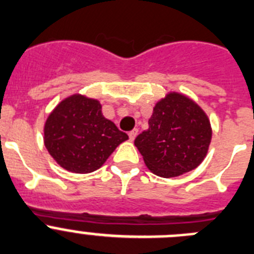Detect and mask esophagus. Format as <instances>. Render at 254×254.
I'll list each match as a JSON object with an SVG mask.
<instances>
[{
  "mask_svg": "<svg viewBox=\"0 0 254 254\" xmlns=\"http://www.w3.org/2000/svg\"><path fill=\"white\" fill-rule=\"evenodd\" d=\"M136 135H138V129H132L131 131H129V138L130 140H134L135 138H136Z\"/></svg>",
  "mask_w": 254,
  "mask_h": 254,
  "instance_id": "34e87169",
  "label": "esophagus"
}]
</instances>
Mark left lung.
<instances>
[{
  "mask_svg": "<svg viewBox=\"0 0 254 254\" xmlns=\"http://www.w3.org/2000/svg\"><path fill=\"white\" fill-rule=\"evenodd\" d=\"M149 129L135 139L146 167L163 178L190 172L203 162L212 139L204 111L177 92L167 95L154 108Z\"/></svg>",
  "mask_w": 254,
  "mask_h": 254,
  "instance_id": "1",
  "label": "left lung"
}]
</instances>
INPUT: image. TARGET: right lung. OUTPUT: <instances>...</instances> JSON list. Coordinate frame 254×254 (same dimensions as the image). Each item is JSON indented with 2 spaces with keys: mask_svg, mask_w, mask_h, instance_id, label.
Segmentation results:
<instances>
[{
  "mask_svg": "<svg viewBox=\"0 0 254 254\" xmlns=\"http://www.w3.org/2000/svg\"><path fill=\"white\" fill-rule=\"evenodd\" d=\"M127 139L105 119L98 100L72 95L61 101L45 124V146L64 169L91 173L106 162L120 143Z\"/></svg>",
  "mask_w": 254,
  "mask_h": 254,
  "instance_id": "right-lung-1",
  "label": "right lung"
}]
</instances>
